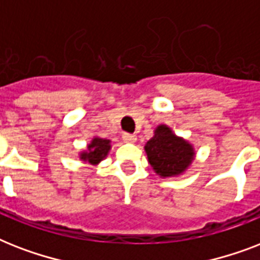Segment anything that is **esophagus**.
<instances>
[{"mask_svg":"<svg viewBox=\"0 0 260 260\" xmlns=\"http://www.w3.org/2000/svg\"><path fill=\"white\" fill-rule=\"evenodd\" d=\"M136 136H135V135H132V134H124L122 135V140H124V142L125 143H135L136 142Z\"/></svg>","mask_w":260,"mask_h":260,"instance_id":"1","label":"esophagus"}]
</instances>
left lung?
<instances>
[{"mask_svg": "<svg viewBox=\"0 0 260 260\" xmlns=\"http://www.w3.org/2000/svg\"><path fill=\"white\" fill-rule=\"evenodd\" d=\"M148 163L162 178L178 177L193 163L196 151L191 143L174 134L170 126L160 124L144 146Z\"/></svg>", "mask_w": 260, "mask_h": 260, "instance_id": "left-lung-1", "label": "left lung"}]
</instances>
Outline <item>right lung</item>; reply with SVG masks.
<instances>
[{"instance_id": "1", "label": "right lung", "mask_w": 260, "mask_h": 260, "mask_svg": "<svg viewBox=\"0 0 260 260\" xmlns=\"http://www.w3.org/2000/svg\"><path fill=\"white\" fill-rule=\"evenodd\" d=\"M110 148H112L110 140L94 136L93 140L87 144V150L82 151L79 154V159L82 162H87L93 166H97L98 163L102 162L108 156Z\"/></svg>"}]
</instances>
